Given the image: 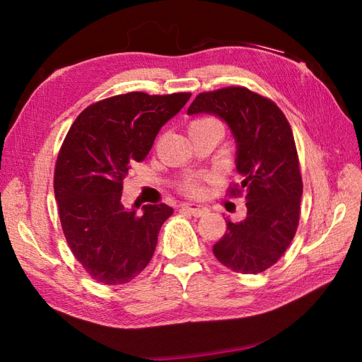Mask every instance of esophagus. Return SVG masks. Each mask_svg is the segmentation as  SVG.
<instances>
[{
  "mask_svg": "<svg viewBox=\"0 0 362 362\" xmlns=\"http://www.w3.org/2000/svg\"><path fill=\"white\" fill-rule=\"evenodd\" d=\"M180 209H182L183 211L191 213V214H193V216H196V218H201V216H204V214H205L206 211H209V210L205 209V206L199 205V204H194V202H185V204H182Z\"/></svg>",
  "mask_w": 362,
  "mask_h": 362,
  "instance_id": "obj_1",
  "label": "esophagus"
}]
</instances>
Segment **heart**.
<instances>
[{"label": "heart", "instance_id": "heart-1", "mask_svg": "<svg viewBox=\"0 0 362 362\" xmlns=\"http://www.w3.org/2000/svg\"><path fill=\"white\" fill-rule=\"evenodd\" d=\"M210 122H218L214 121L211 118H199V119H194L193 122L189 124V129H194V127H201V126H205V124H210ZM185 191L189 194H201L202 193V187H201V182L199 180H191L188 182L185 185Z\"/></svg>", "mask_w": 362, "mask_h": 362}]
</instances>
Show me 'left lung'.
Here are the masks:
<instances>
[{
	"label": "left lung",
	"mask_w": 362,
	"mask_h": 362,
	"mask_svg": "<svg viewBox=\"0 0 362 362\" xmlns=\"http://www.w3.org/2000/svg\"><path fill=\"white\" fill-rule=\"evenodd\" d=\"M199 113L216 115L232 130L241 179L230 196L244 193L247 206L241 222L226 219L214 257L233 272H263L286 252L300 218L303 183L289 122L271 99L245 87L197 95L188 115Z\"/></svg>",
	"instance_id": "left-lung-1"
}]
</instances>
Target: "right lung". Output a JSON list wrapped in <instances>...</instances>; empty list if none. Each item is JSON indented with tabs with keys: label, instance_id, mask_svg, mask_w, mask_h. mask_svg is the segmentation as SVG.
I'll return each mask as SVG.
<instances>
[{
	"label": "right lung",
	"instance_id": "right-lung-1",
	"mask_svg": "<svg viewBox=\"0 0 362 362\" xmlns=\"http://www.w3.org/2000/svg\"><path fill=\"white\" fill-rule=\"evenodd\" d=\"M191 93L118 95L88 105L68 130L54 171V194L66 243L98 283L124 284L149 264L166 204H121L122 180L148 156L161 126Z\"/></svg>",
	"mask_w": 362,
	"mask_h": 362
}]
</instances>
